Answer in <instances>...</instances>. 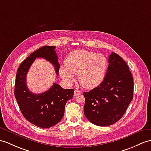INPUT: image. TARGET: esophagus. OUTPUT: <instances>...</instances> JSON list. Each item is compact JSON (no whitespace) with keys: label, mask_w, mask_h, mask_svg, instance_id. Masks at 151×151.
<instances>
[{"label":"esophagus","mask_w":151,"mask_h":151,"mask_svg":"<svg viewBox=\"0 0 151 151\" xmlns=\"http://www.w3.org/2000/svg\"><path fill=\"white\" fill-rule=\"evenodd\" d=\"M81 91H79V90H76L74 91V96H76V95H79V94H81Z\"/></svg>","instance_id":"34e87169"}]
</instances>
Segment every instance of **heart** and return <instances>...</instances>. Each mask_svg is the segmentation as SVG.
Listing matches in <instances>:
<instances>
[{
    "instance_id": "b5f03b06",
    "label": "heart",
    "mask_w": 151,
    "mask_h": 151,
    "mask_svg": "<svg viewBox=\"0 0 151 151\" xmlns=\"http://www.w3.org/2000/svg\"><path fill=\"white\" fill-rule=\"evenodd\" d=\"M107 60L101 54L86 50L73 51L66 60L65 65L60 68V74L65 81L70 84L78 76L81 86L88 89L97 86L103 81Z\"/></svg>"
}]
</instances>
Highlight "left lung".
<instances>
[{"label": "left lung", "mask_w": 151, "mask_h": 151, "mask_svg": "<svg viewBox=\"0 0 151 151\" xmlns=\"http://www.w3.org/2000/svg\"><path fill=\"white\" fill-rule=\"evenodd\" d=\"M105 78L99 85L87 92L84 113L90 122L109 126L122 118L133 98V79L128 65L112 52Z\"/></svg>", "instance_id": "obj_1"}]
</instances>
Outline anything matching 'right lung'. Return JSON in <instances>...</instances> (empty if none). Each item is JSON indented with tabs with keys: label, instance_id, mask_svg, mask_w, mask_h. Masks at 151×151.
Returning a JSON list of instances; mask_svg holds the SVG:
<instances>
[{
	"label": "right lung",
	"instance_id": "right-lung-1",
	"mask_svg": "<svg viewBox=\"0 0 151 151\" xmlns=\"http://www.w3.org/2000/svg\"><path fill=\"white\" fill-rule=\"evenodd\" d=\"M55 48L46 45L35 51L20 64L16 76L14 96L20 111L29 122L41 128H49L60 122L64 115L66 103L74 93L73 89H63L56 83L40 94L32 93L27 86V73L37 58L50 62L58 75L60 65Z\"/></svg>",
	"mask_w": 151,
	"mask_h": 151
}]
</instances>
